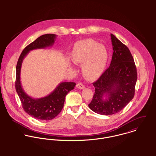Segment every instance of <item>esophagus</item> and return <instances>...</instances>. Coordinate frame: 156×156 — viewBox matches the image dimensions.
Here are the masks:
<instances>
[{
    "instance_id": "34e87169",
    "label": "esophagus",
    "mask_w": 156,
    "mask_h": 156,
    "mask_svg": "<svg viewBox=\"0 0 156 156\" xmlns=\"http://www.w3.org/2000/svg\"><path fill=\"white\" fill-rule=\"evenodd\" d=\"M76 87H77V88H79V89H83L85 88V85H83L82 83L79 82V83H78L76 85Z\"/></svg>"
}]
</instances>
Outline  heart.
Wrapping results in <instances>:
<instances>
[{
    "label": "heart",
    "mask_w": 156,
    "mask_h": 156,
    "mask_svg": "<svg viewBox=\"0 0 156 156\" xmlns=\"http://www.w3.org/2000/svg\"><path fill=\"white\" fill-rule=\"evenodd\" d=\"M108 58L106 47L90 39L77 42L71 53L72 61L82 64L83 73L89 79H94L101 73Z\"/></svg>",
    "instance_id": "obj_1"
}]
</instances>
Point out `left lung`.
I'll list each match as a JSON object with an SVG mask.
<instances>
[{
	"label": "left lung",
	"instance_id": "1",
	"mask_svg": "<svg viewBox=\"0 0 156 156\" xmlns=\"http://www.w3.org/2000/svg\"><path fill=\"white\" fill-rule=\"evenodd\" d=\"M113 55L109 67L94 83L95 92L89 108L94 112L110 115L123 109L133 98L137 70L129 48L111 34ZM108 94L104 101L102 97Z\"/></svg>",
	"mask_w": 156,
	"mask_h": 156
}]
</instances>
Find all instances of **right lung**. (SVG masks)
I'll return each instance as SVG.
<instances>
[{
  "label": "right lung",
  "instance_id": "1",
  "mask_svg": "<svg viewBox=\"0 0 156 156\" xmlns=\"http://www.w3.org/2000/svg\"><path fill=\"white\" fill-rule=\"evenodd\" d=\"M55 34H45L27 45L23 50L16 66V89L23 109L29 115L40 120H51L58 116L64 107L66 96L76 85L74 82H62L50 95L39 99L31 98L23 90L20 82V69L23 58L30 50L51 45L55 42Z\"/></svg>",
  "mask_w": 156,
  "mask_h": 156
}]
</instances>
